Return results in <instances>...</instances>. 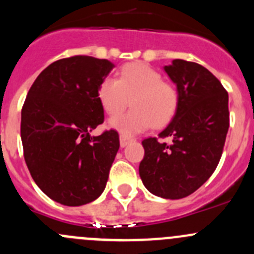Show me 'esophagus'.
<instances>
[{
    "label": "esophagus",
    "mask_w": 254,
    "mask_h": 254,
    "mask_svg": "<svg viewBox=\"0 0 254 254\" xmlns=\"http://www.w3.org/2000/svg\"><path fill=\"white\" fill-rule=\"evenodd\" d=\"M119 139H120V147H125V146H127V143L132 141V140L130 139V137L125 136V135H120Z\"/></svg>",
    "instance_id": "1"
}]
</instances>
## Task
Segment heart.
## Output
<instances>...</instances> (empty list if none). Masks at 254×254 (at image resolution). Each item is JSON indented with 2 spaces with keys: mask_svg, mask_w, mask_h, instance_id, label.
<instances>
[{
  "mask_svg": "<svg viewBox=\"0 0 254 254\" xmlns=\"http://www.w3.org/2000/svg\"><path fill=\"white\" fill-rule=\"evenodd\" d=\"M98 98L109 115L120 114L132 99L131 111L109 120L113 129L125 136L145 131L151 125L163 127L175 118L179 104L176 87L142 63L123 66L119 78H104L99 84Z\"/></svg>",
  "mask_w": 254,
  "mask_h": 254,
  "instance_id": "1",
  "label": "heart"
}]
</instances>
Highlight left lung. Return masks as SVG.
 <instances>
[{
	"label": "left lung",
	"mask_w": 254,
	"mask_h": 254,
	"mask_svg": "<svg viewBox=\"0 0 254 254\" xmlns=\"http://www.w3.org/2000/svg\"><path fill=\"white\" fill-rule=\"evenodd\" d=\"M165 71L177 86L178 109L158 137L142 141L139 173L150 193L182 199L200 188L216 170L230 125L229 94L207 68L176 59Z\"/></svg>",
	"instance_id": "obj_1"
}]
</instances>
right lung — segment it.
<instances>
[{"label":"right lung","instance_id":"obj_1","mask_svg":"<svg viewBox=\"0 0 254 254\" xmlns=\"http://www.w3.org/2000/svg\"><path fill=\"white\" fill-rule=\"evenodd\" d=\"M113 67L92 56L61 59L28 92L20 120L24 160L37 186L56 203L84 205L106 188L119 135L91 132L104 120L98 88Z\"/></svg>","mask_w":254,"mask_h":254}]
</instances>
